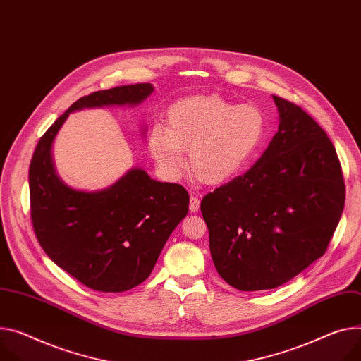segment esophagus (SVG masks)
I'll list each match as a JSON object with an SVG mask.
<instances>
[{
  "instance_id": "1",
  "label": "esophagus",
  "mask_w": 361,
  "mask_h": 361,
  "mask_svg": "<svg viewBox=\"0 0 361 361\" xmlns=\"http://www.w3.org/2000/svg\"><path fill=\"white\" fill-rule=\"evenodd\" d=\"M200 209V200L195 195H190L189 200V211L190 212H197Z\"/></svg>"
}]
</instances>
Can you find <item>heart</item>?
I'll use <instances>...</instances> for the list:
<instances>
[{"instance_id": "heart-1", "label": "heart", "mask_w": 361, "mask_h": 361, "mask_svg": "<svg viewBox=\"0 0 361 361\" xmlns=\"http://www.w3.org/2000/svg\"><path fill=\"white\" fill-rule=\"evenodd\" d=\"M264 135V118L252 104L234 105L218 95H190L176 101L168 126L154 124L149 150L159 168L172 178L185 168L205 185H223L253 159Z\"/></svg>"}]
</instances>
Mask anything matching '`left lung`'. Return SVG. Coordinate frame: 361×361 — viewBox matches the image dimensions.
Here are the masks:
<instances>
[{
  "label": "left lung",
  "mask_w": 361,
  "mask_h": 361,
  "mask_svg": "<svg viewBox=\"0 0 361 361\" xmlns=\"http://www.w3.org/2000/svg\"><path fill=\"white\" fill-rule=\"evenodd\" d=\"M273 99L281 123L269 147L201 202L215 269L243 292L281 286L324 256L345 202L326 133L296 104Z\"/></svg>",
  "instance_id": "obj_1"
}]
</instances>
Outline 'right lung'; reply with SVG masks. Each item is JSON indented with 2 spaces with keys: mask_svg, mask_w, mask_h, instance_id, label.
Listing matches in <instances>:
<instances>
[{
  "mask_svg": "<svg viewBox=\"0 0 361 361\" xmlns=\"http://www.w3.org/2000/svg\"><path fill=\"white\" fill-rule=\"evenodd\" d=\"M153 90L152 84H135L79 98L42 135L30 161V216L37 241L61 269L94 290L124 292L147 279L188 214V190L157 182L143 169H131L99 192L72 189L54 172L51 143L72 111L135 105Z\"/></svg>",
  "mask_w": 361,
  "mask_h": 361,
  "instance_id": "1",
  "label": "right lung"
}]
</instances>
